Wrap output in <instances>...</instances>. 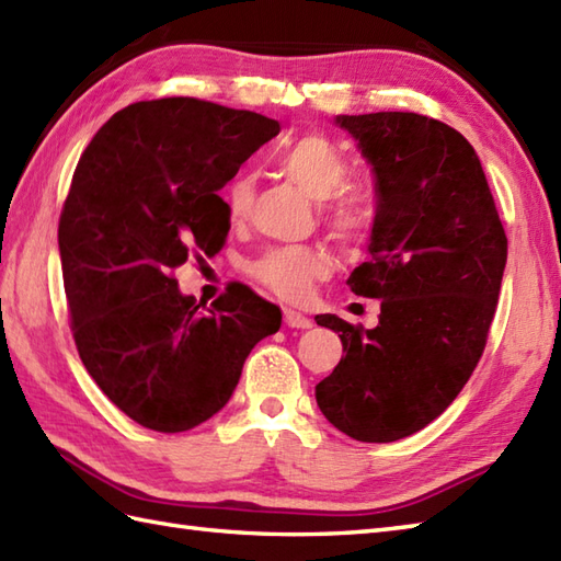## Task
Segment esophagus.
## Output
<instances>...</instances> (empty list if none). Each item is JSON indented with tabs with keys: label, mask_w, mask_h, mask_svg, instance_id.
Returning a JSON list of instances; mask_svg holds the SVG:
<instances>
[{
	"label": "esophagus",
	"mask_w": 561,
	"mask_h": 561,
	"mask_svg": "<svg viewBox=\"0 0 561 561\" xmlns=\"http://www.w3.org/2000/svg\"><path fill=\"white\" fill-rule=\"evenodd\" d=\"M284 324L286 328H296V330H308L310 328V318H306L304 312H296L291 308L284 310Z\"/></svg>",
	"instance_id": "34e87169"
}]
</instances>
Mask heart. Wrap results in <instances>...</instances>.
Listing matches in <instances>:
<instances>
[{
  "label": "heart",
  "instance_id": "b5f03b06",
  "mask_svg": "<svg viewBox=\"0 0 561 561\" xmlns=\"http://www.w3.org/2000/svg\"><path fill=\"white\" fill-rule=\"evenodd\" d=\"M279 172L322 205V221L334 239L344 245H358L370 231V210L363 193L346 188L348 164L330 138L308 134L296 138L279 154ZM255 198V181L249 172H239L225 188L229 217L237 221L249 215ZM332 255L316 245H282L253 260L249 272L272 294L286 301H304L310 286L324 279L332 270Z\"/></svg>",
  "mask_w": 561,
  "mask_h": 561
}]
</instances>
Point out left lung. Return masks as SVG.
<instances>
[{
	"label": "left lung",
	"mask_w": 561,
	"mask_h": 561,
	"mask_svg": "<svg viewBox=\"0 0 561 561\" xmlns=\"http://www.w3.org/2000/svg\"><path fill=\"white\" fill-rule=\"evenodd\" d=\"M373 167L370 260L351 291L380 298L375 330L316 316L344 356L318 407L358 442H394L445 413L483 356L506 265V233L483 167L457 128L415 112L340 116Z\"/></svg>",
	"instance_id": "obj_1"
}]
</instances>
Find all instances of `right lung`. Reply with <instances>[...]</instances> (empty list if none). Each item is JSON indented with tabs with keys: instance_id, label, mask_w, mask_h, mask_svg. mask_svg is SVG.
Returning <instances> with one entry per match:
<instances>
[{
	"instance_id": "right-lung-1",
	"label": "right lung",
	"mask_w": 561,
	"mask_h": 561,
	"mask_svg": "<svg viewBox=\"0 0 561 561\" xmlns=\"http://www.w3.org/2000/svg\"><path fill=\"white\" fill-rule=\"evenodd\" d=\"M279 134L263 114L193 98L134 102L88 142L59 215L71 334L116 409L158 433H184L225 407L251 348L282 312L231 282L203 312L174 270L221 251L217 191Z\"/></svg>"
}]
</instances>
